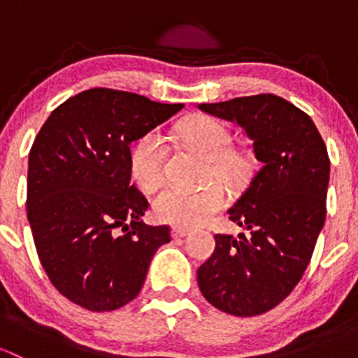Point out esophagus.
I'll return each instance as SVG.
<instances>
[{
  "mask_svg": "<svg viewBox=\"0 0 358 358\" xmlns=\"http://www.w3.org/2000/svg\"><path fill=\"white\" fill-rule=\"evenodd\" d=\"M185 236H189V230L187 229H180V227H175V229H173V237H175V239H182V237Z\"/></svg>",
  "mask_w": 358,
  "mask_h": 358,
  "instance_id": "obj_1",
  "label": "esophagus"
}]
</instances>
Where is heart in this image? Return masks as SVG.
Here are the masks:
<instances>
[{
    "mask_svg": "<svg viewBox=\"0 0 358 358\" xmlns=\"http://www.w3.org/2000/svg\"><path fill=\"white\" fill-rule=\"evenodd\" d=\"M187 143L209 159L213 175L237 183L246 173V164L239 156L230 152L232 135L229 128L211 117H196L180 128ZM169 145L161 131H147L133 143L129 152V169L142 189L152 190L164 180ZM227 196L220 183L196 187H166L154 199V213L161 222L176 227H197L213 213L223 208Z\"/></svg>",
    "mask_w": 358,
    "mask_h": 358,
    "instance_id": "heart-1",
    "label": "heart"
}]
</instances>
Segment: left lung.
Wrapping results in <instances>:
<instances>
[{"instance_id":"obj_1","label":"left lung","mask_w":358,"mask_h":358,"mask_svg":"<svg viewBox=\"0 0 358 358\" xmlns=\"http://www.w3.org/2000/svg\"><path fill=\"white\" fill-rule=\"evenodd\" d=\"M237 122L258 168L229 209L248 234L215 236V252L197 270L206 299L237 317L262 315L289 296L305 273L326 222L329 156L308 114L272 93L201 103Z\"/></svg>"}]
</instances>
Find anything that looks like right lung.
<instances>
[{
  "label": "right lung",
  "instance_id": "add662e5",
  "mask_svg": "<svg viewBox=\"0 0 358 358\" xmlns=\"http://www.w3.org/2000/svg\"><path fill=\"white\" fill-rule=\"evenodd\" d=\"M182 107L92 88L60 103L39 129L29 152L27 220L50 282L76 305L110 312L135 299L152 256L171 241L169 227L140 220L149 202L129 183V143Z\"/></svg>",
  "mask_w": 358,
  "mask_h": 358
}]
</instances>
